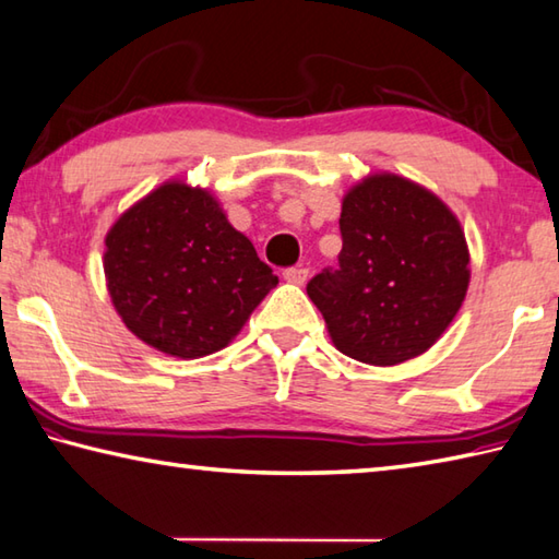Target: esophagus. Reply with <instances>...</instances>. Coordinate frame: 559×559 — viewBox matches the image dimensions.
Listing matches in <instances>:
<instances>
[{
	"mask_svg": "<svg viewBox=\"0 0 559 559\" xmlns=\"http://www.w3.org/2000/svg\"><path fill=\"white\" fill-rule=\"evenodd\" d=\"M283 278L293 283V286H302V283L308 281V269H302V266L286 269V271H283Z\"/></svg>",
	"mask_w": 559,
	"mask_h": 559,
	"instance_id": "esophagus-1",
	"label": "esophagus"
}]
</instances>
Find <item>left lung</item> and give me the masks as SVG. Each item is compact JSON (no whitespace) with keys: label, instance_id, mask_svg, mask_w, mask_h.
<instances>
[{"label":"left lung","instance_id":"8db88e82","mask_svg":"<svg viewBox=\"0 0 559 559\" xmlns=\"http://www.w3.org/2000/svg\"><path fill=\"white\" fill-rule=\"evenodd\" d=\"M340 266L308 283L342 354L393 367L428 352L469 288L460 219L418 182L377 174L342 200Z\"/></svg>","mask_w":559,"mask_h":559}]
</instances>
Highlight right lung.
Returning <instances> with one entry per match:
<instances>
[{
	"label": "right lung",
	"mask_w": 559,
	"mask_h": 559,
	"mask_svg": "<svg viewBox=\"0 0 559 559\" xmlns=\"http://www.w3.org/2000/svg\"><path fill=\"white\" fill-rule=\"evenodd\" d=\"M105 276L121 322L178 359L227 347L278 283L219 202L182 180L158 186L111 225Z\"/></svg>",
	"instance_id": "right-lung-1"
}]
</instances>
